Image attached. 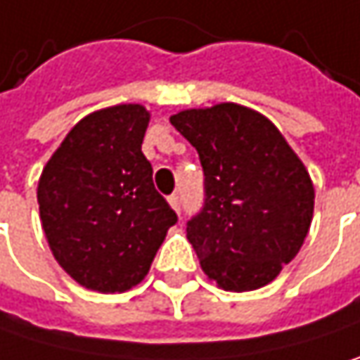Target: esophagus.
I'll return each mask as SVG.
<instances>
[{
    "instance_id": "esophagus-1",
    "label": "esophagus",
    "mask_w": 360,
    "mask_h": 360,
    "mask_svg": "<svg viewBox=\"0 0 360 360\" xmlns=\"http://www.w3.org/2000/svg\"><path fill=\"white\" fill-rule=\"evenodd\" d=\"M169 204L177 210V212H181V195L179 193H173V195H169Z\"/></svg>"
}]
</instances>
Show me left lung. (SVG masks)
I'll use <instances>...</instances> for the list:
<instances>
[{
	"instance_id": "8db88e82",
	"label": "left lung",
	"mask_w": 360,
	"mask_h": 360,
	"mask_svg": "<svg viewBox=\"0 0 360 360\" xmlns=\"http://www.w3.org/2000/svg\"><path fill=\"white\" fill-rule=\"evenodd\" d=\"M171 123L204 171V204L185 229L202 270L235 292L272 282L309 233L307 169L272 121L241 105L181 111Z\"/></svg>"
}]
</instances>
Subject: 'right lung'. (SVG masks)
<instances>
[{
    "mask_svg": "<svg viewBox=\"0 0 360 360\" xmlns=\"http://www.w3.org/2000/svg\"><path fill=\"white\" fill-rule=\"evenodd\" d=\"M148 121L140 105L84 117L39 181V210L55 259L98 292L136 286L177 222L142 152Z\"/></svg>",
    "mask_w": 360,
    "mask_h": 360,
    "instance_id": "right-lung-1",
    "label": "right lung"
}]
</instances>
